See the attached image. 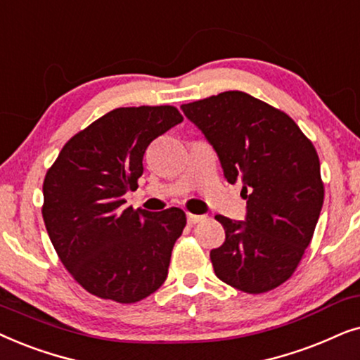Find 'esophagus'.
<instances>
[{"label": "esophagus", "instance_id": "obj_1", "mask_svg": "<svg viewBox=\"0 0 360 360\" xmlns=\"http://www.w3.org/2000/svg\"><path fill=\"white\" fill-rule=\"evenodd\" d=\"M204 219V215H195V214H188V222L191 224V225H194V224H198V222H200V220Z\"/></svg>", "mask_w": 360, "mask_h": 360}]
</instances>
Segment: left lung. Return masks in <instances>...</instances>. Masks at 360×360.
<instances>
[{"mask_svg": "<svg viewBox=\"0 0 360 360\" xmlns=\"http://www.w3.org/2000/svg\"><path fill=\"white\" fill-rule=\"evenodd\" d=\"M181 108L247 199L245 222L215 215L225 230V242L210 250L215 275L243 293L275 290L300 265L323 207L313 143L285 112L238 90Z\"/></svg>", "mask_w": 360, "mask_h": 360, "instance_id": "left-lung-1", "label": "left lung"}]
</instances>
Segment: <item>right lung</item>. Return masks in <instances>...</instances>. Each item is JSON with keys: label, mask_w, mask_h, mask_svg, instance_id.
<instances>
[{"label": "right lung", "mask_w": 360, "mask_h": 360, "mask_svg": "<svg viewBox=\"0 0 360 360\" xmlns=\"http://www.w3.org/2000/svg\"><path fill=\"white\" fill-rule=\"evenodd\" d=\"M183 122L171 105L115 108L70 138L42 184L47 233L60 262L89 293L136 303L165 283L186 227L179 207H124L153 140Z\"/></svg>", "instance_id": "obj_1"}]
</instances>
